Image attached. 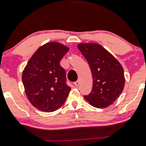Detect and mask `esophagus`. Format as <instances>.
<instances>
[{
  "label": "esophagus",
  "instance_id": "34e87169",
  "mask_svg": "<svg viewBox=\"0 0 146 146\" xmlns=\"http://www.w3.org/2000/svg\"><path fill=\"white\" fill-rule=\"evenodd\" d=\"M79 84H80V81H79V80H77V81H76L74 82V85H75V86H76V87L78 86Z\"/></svg>",
  "mask_w": 146,
  "mask_h": 146
}]
</instances>
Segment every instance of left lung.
I'll list each match as a JSON object with an SVG mask.
<instances>
[{"instance_id":"8db88e82","label":"left lung","mask_w":146,"mask_h":146,"mask_svg":"<svg viewBox=\"0 0 146 146\" xmlns=\"http://www.w3.org/2000/svg\"><path fill=\"white\" fill-rule=\"evenodd\" d=\"M78 48L88 61L92 78V92L84 98L97 108L113 104L123 90V68L120 63L98 44H79Z\"/></svg>"}]
</instances>
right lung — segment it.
I'll return each mask as SVG.
<instances>
[{"mask_svg": "<svg viewBox=\"0 0 146 146\" xmlns=\"http://www.w3.org/2000/svg\"><path fill=\"white\" fill-rule=\"evenodd\" d=\"M68 48L48 42L33 54L23 73V85L31 104L40 111L51 112L64 104L70 91L60 61Z\"/></svg>", "mask_w": 146, "mask_h": 146, "instance_id": "obj_1", "label": "right lung"}]
</instances>
